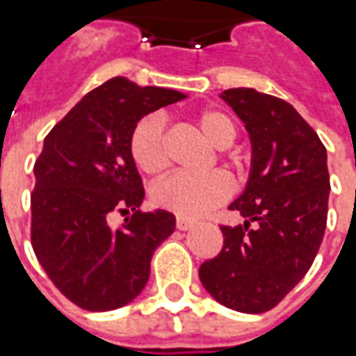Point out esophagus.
Returning a JSON list of instances; mask_svg holds the SVG:
<instances>
[{"instance_id": "obj_1", "label": "esophagus", "mask_w": 356, "mask_h": 356, "mask_svg": "<svg viewBox=\"0 0 356 356\" xmlns=\"http://www.w3.org/2000/svg\"><path fill=\"white\" fill-rule=\"evenodd\" d=\"M194 227L193 219H188V217H177V229L179 231H191Z\"/></svg>"}]
</instances>
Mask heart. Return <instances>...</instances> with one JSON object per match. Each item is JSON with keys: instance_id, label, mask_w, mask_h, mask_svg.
<instances>
[{"instance_id": "b5f03b06", "label": "heart", "mask_w": 356, "mask_h": 356, "mask_svg": "<svg viewBox=\"0 0 356 356\" xmlns=\"http://www.w3.org/2000/svg\"><path fill=\"white\" fill-rule=\"evenodd\" d=\"M196 125L202 135L217 148H229L236 140L238 127L225 110L202 108L196 112ZM133 162L148 175H160L170 165L168 143L162 120L147 116L135 125L129 137ZM232 165H240L236 154H229ZM232 193V183L223 171H209L204 175L175 173L152 188L156 206L170 209L181 217H200L221 206Z\"/></svg>"}]
</instances>
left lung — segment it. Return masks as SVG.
Here are the masks:
<instances>
[{"label": "left lung", "mask_w": 356, "mask_h": 356, "mask_svg": "<svg viewBox=\"0 0 356 356\" xmlns=\"http://www.w3.org/2000/svg\"><path fill=\"white\" fill-rule=\"evenodd\" d=\"M221 99L244 122L252 143L246 188L229 206L246 221L221 227L223 250L202 263L198 275L221 305L265 313L307 275L322 244L330 196L326 148L278 97L236 88Z\"/></svg>", "instance_id": "1"}]
</instances>
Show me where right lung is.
Segmentation results:
<instances>
[{
    "mask_svg": "<svg viewBox=\"0 0 356 356\" xmlns=\"http://www.w3.org/2000/svg\"><path fill=\"white\" fill-rule=\"evenodd\" d=\"M185 97L118 76L89 91L43 140L30 196L32 248L53 284L86 311L137 298L154 250L175 231L170 211L139 209L145 188L129 137L140 118ZM114 211L132 213L118 229L109 227Z\"/></svg>",
    "mask_w": 356,
    "mask_h": 356,
    "instance_id": "right-lung-1",
    "label": "right lung"
}]
</instances>
